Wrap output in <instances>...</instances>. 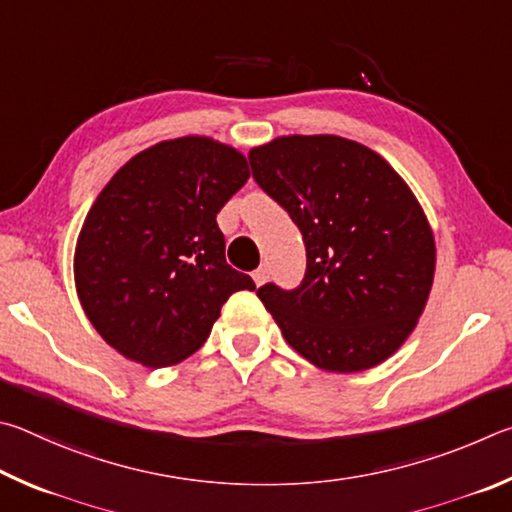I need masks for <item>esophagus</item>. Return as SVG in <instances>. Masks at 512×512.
Returning <instances> with one entry per match:
<instances>
[{
  "mask_svg": "<svg viewBox=\"0 0 512 512\" xmlns=\"http://www.w3.org/2000/svg\"><path fill=\"white\" fill-rule=\"evenodd\" d=\"M251 279H254V283L258 285V288H261V285L270 279V272H267V267H258V270L251 274Z\"/></svg>",
  "mask_w": 512,
  "mask_h": 512,
  "instance_id": "1",
  "label": "esophagus"
}]
</instances>
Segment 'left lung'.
<instances>
[{"label": "left lung", "mask_w": 512, "mask_h": 512, "mask_svg": "<svg viewBox=\"0 0 512 512\" xmlns=\"http://www.w3.org/2000/svg\"><path fill=\"white\" fill-rule=\"evenodd\" d=\"M249 164L306 242L299 288L256 292L285 342L330 373L389 360L418 326L436 272L414 191L378 152L337 134L276 137L251 148Z\"/></svg>", "instance_id": "left-lung-1"}]
</instances>
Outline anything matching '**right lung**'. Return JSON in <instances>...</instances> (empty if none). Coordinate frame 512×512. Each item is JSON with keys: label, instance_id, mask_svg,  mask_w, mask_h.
I'll return each instance as SVG.
<instances>
[{"label": "right lung", "instance_id": "obj_1", "mask_svg": "<svg viewBox=\"0 0 512 512\" xmlns=\"http://www.w3.org/2000/svg\"><path fill=\"white\" fill-rule=\"evenodd\" d=\"M247 179L240 150L188 134L137 152L96 195L76 240L74 281L116 353L148 369L182 362L233 292L256 290L227 265L215 222Z\"/></svg>", "mask_w": 512, "mask_h": 512}]
</instances>
